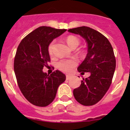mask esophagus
Segmentation results:
<instances>
[{
    "label": "esophagus",
    "mask_w": 130,
    "mask_h": 130,
    "mask_svg": "<svg viewBox=\"0 0 130 130\" xmlns=\"http://www.w3.org/2000/svg\"><path fill=\"white\" fill-rule=\"evenodd\" d=\"M71 76L69 75H66V80H69V79H70Z\"/></svg>",
    "instance_id": "esophagus-1"
}]
</instances>
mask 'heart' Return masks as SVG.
I'll return each instance as SVG.
<instances>
[{
	"mask_svg": "<svg viewBox=\"0 0 130 130\" xmlns=\"http://www.w3.org/2000/svg\"><path fill=\"white\" fill-rule=\"evenodd\" d=\"M66 42L68 45L72 49L73 48H76L79 45V40L77 38L73 36H70L66 39ZM54 44L55 42L53 41L48 47V51L49 54L51 55L53 51ZM77 62L75 60H62L58 63V68L61 70L64 71V72H69L70 71L74 66H75Z\"/></svg>",
	"mask_w": 130,
	"mask_h": 130,
	"instance_id": "obj_1",
	"label": "heart"
}]
</instances>
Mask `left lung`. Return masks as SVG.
I'll return each mask as SVG.
<instances>
[{"instance_id": "1", "label": "left lung", "mask_w": 130, "mask_h": 130, "mask_svg": "<svg viewBox=\"0 0 130 130\" xmlns=\"http://www.w3.org/2000/svg\"><path fill=\"white\" fill-rule=\"evenodd\" d=\"M80 35L88 47L87 56L77 68L79 72L90 75L81 81L80 87L73 90V96L79 104L93 105L104 97L111 84L116 67L114 51L109 41L94 29L80 26L68 30Z\"/></svg>"}]
</instances>
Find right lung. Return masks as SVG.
<instances>
[{"label": "right lung", "mask_w": 130, "mask_h": 130, "mask_svg": "<svg viewBox=\"0 0 130 130\" xmlns=\"http://www.w3.org/2000/svg\"><path fill=\"white\" fill-rule=\"evenodd\" d=\"M49 26H40L19 43L14 59V72L20 90L30 103L45 107L54 100L57 89L66 80L59 70L47 75L43 72L50 62L48 47L53 40L66 32Z\"/></svg>", "instance_id": "right-lung-1"}]
</instances>
